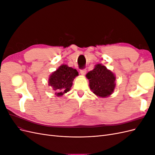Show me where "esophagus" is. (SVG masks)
Here are the masks:
<instances>
[{"instance_id": "esophagus-1", "label": "esophagus", "mask_w": 155, "mask_h": 155, "mask_svg": "<svg viewBox=\"0 0 155 155\" xmlns=\"http://www.w3.org/2000/svg\"><path fill=\"white\" fill-rule=\"evenodd\" d=\"M86 72H87L86 69H83V70H80V74L82 75V76H85V75L86 74Z\"/></svg>"}]
</instances>
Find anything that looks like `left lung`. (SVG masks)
Returning <instances> with one entry per match:
<instances>
[{
	"mask_svg": "<svg viewBox=\"0 0 155 155\" xmlns=\"http://www.w3.org/2000/svg\"><path fill=\"white\" fill-rule=\"evenodd\" d=\"M86 78L91 91L97 97H109L114 91L115 74L104 65L96 64L94 69L87 74Z\"/></svg>",
	"mask_w": 155,
	"mask_h": 155,
	"instance_id": "left-lung-1",
	"label": "left lung"
}]
</instances>
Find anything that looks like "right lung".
<instances>
[{
	"label": "right lung",
	"mask_w": 155,
	"mask_h": 155,
	"mask_svg": "<svg viewBox=\"0 0 155 155\" xmlns=\"http://www.w3.org/2000/svg\"><path fill=\"white\" fill-rule=\"evenodd\" d=\"M78 75L76 69L68 67L67 64H62L50 74L48 85L52 88L56 96H62L64 94L70 91L74 79Z\"/></svg>",
	"instance_id": "right-lung-1"
}]
</instances>
